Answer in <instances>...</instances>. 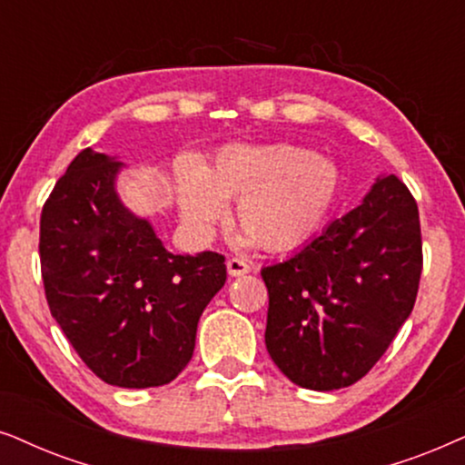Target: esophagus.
Returning a JSON list of instances; mask_svg holds the SVG:
<instances>
[{"mask_svg":"<svg viewBox=\"0 0 465 465\" xmlns=\"http://www.w3.org/2000/svg\"><path fill=\"white\" fill-rule=\"evenodd\" d=\"M227 272L229 276H244L251 272V263L242 257H232L227 259Z\"/></svg>","mask_w":465,"mask_h":465,"instance_id":"obj_1","label":"esophagus"}]
</instances>
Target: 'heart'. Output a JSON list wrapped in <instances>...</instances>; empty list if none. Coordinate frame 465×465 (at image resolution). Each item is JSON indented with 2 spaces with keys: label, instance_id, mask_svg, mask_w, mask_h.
I'll use <instances>...</instances> for the list:
<instances>
[{
  "label": "heart",
  "instance_id": "b5f03b06",
  "mask_svg": "<svg viewBox=\"0 0 465 465\" xmlns=\"http://www.w3.org/2000/svg\"><path fill=\"white\" fill-rule=\"evenodd\" d=\"M340 187L330 159L289 144L229 146L206 170L178 168L184 221L210 227L236 200V225L265 251H287L311 236L330 213Z\"/></svg>",
  "mask_w": 465,
  "mask_h": 465
}]
</instances>
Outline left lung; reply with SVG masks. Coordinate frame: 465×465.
Wrapping results in <instances>:
<instances>
[{
	"label": "left lung",
	"instance_id": "left-lung-1",
	"mask_svg": "<svg viewBox=\"0 0 465 465\" xmlns=\"http://www.w3.org/2000/svg\"><path fill=\"white\" fill-rule=\"evenodd\" d=\"M420 270L417 202L398 176L381 178L355 210L262 270L272 361L304 389L355 385L412 312Z\"/></svg>",
	"mask_w": 465,
	"mask_h": 465
}]
</instances>
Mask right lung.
<instances>
[{"mask_svg":"<svg viewBox=\"0 0 465 465\" xmlns=\"http://www.w3.org/2000/svg\"><path fill=\"white\" fill-rule=\"evenodd\" d=\"M121 163L84 148L40 216V268L53 319L97 379L168 385L195 349L197 321L225 284V257L172 255L114 193Z\"/></svg>","mask_w":465,"mask_h":465,"instance_id":"1","label":"right lung"}]
</instances>
